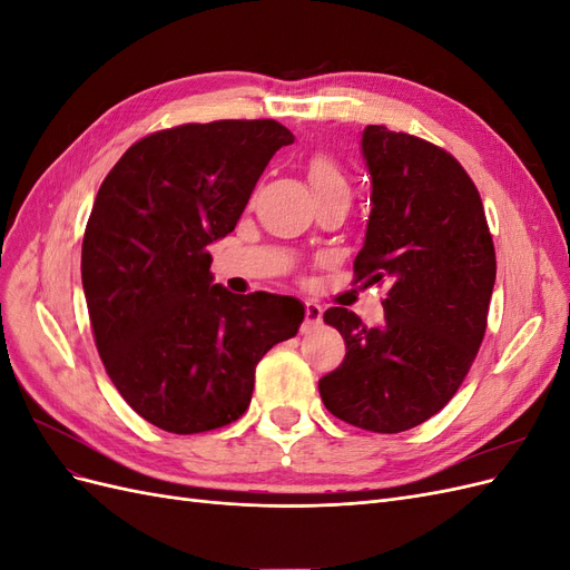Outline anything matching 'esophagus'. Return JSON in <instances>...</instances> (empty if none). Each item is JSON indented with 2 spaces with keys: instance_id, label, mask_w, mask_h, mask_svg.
I'll use <instances>...</instances> for the list:
<instances>
[{
  "instance_id": "obj_1",
  "label": "esophagus",
  "mask_w": 570,
  "mask_h": 570,
  "mask_svg": "<svg viewBox=\"0 0 570 570\" xmlns=\"http://www.w3.org/2000/svg\"><path fill=\"white\" fill-rule=\"evenodd\" d=\"M306 308V321H304V333H312L314 327L321 325L323 321V306L318 302H306L304 304Z\"/></svg>"
}]
</instances>
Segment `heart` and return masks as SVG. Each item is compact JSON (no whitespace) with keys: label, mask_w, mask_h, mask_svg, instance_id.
<instances>
[{"label":"heart","mask_w":570,"mask_h":570,"mask_svg":"<svg viewBox=\"0 0 570 570\" xmlns=\"http://www.w3.org/2000/svg\"><path fill=\"white\" fill-rule=\"evenodd\" d=\"M308 180H312L314 193L331 187H350L342 166L333 157H327V154H316V157L308 161Z\"/></svg>","instance_id":"1"}]
</instances>
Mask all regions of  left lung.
Instances as JSON below:
<instances>
[{"mask_svg":"<svg viewBox=\"0 0 570 570\" xmlns=\"http://www.w3.org/2000/svg\"><path fill=\"white\" fill-rule=\"evenodd\" d=\"M361 157L371 212L358 281L387 283L385 318L364 325L342 306L323 321L347 344L318 381L333 416L373 433H402L435 416L469 373L485 335L497 262L473 180L421 137L366 126Z\"/></svg>","mask_w":570,"mask_h":570,"instance_id":"1","label":"left lung"}]
</instances>
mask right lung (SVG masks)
Here are the masks:
<instances>
[{
	"label": "right lung",
	"instance_id": "1",
	"mask_svg": "<svg viewBox=\"0 0 570 570\" xmlns=\"http://www.w3.org/2000/svg\"><path fill=\"white\" fill-rule=\"evenodd\" d=\"M292 142L271 118L187 124L135 142L99 187L80 262L97 352L120 396L168 433L243 416L256 364L304 321L295 297L214 283L209 254Z\"/></svg>",
	"mask_w": 570,
	"mask_h": 570
}]
</instances>
